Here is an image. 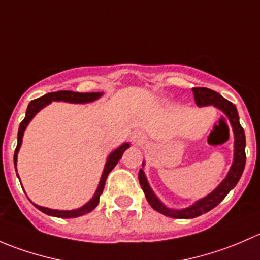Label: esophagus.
Listing matches in <instances>:
<instances>
[{
    "mask_svg": "<svg viewBox=\"0 0 260 260\" xmlns=\"http://www.w3.org/2000/svg\"><path fill=\"white\" fill-rule=\"evenodd\" d=\"M131 141H132L133 145L137 146V145H141V143H145L146 137H145V135H143V133L135 132L132 136H131Z\"/></svg>",
    "mask_w": 260,
    "mask_h": 260,
    "instance_id": "obj_1",
    "label": "esophagus"
}]
</instances>
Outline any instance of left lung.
<instances>
[{"instance_id":"obj_1","label":"left lung","mask_w":260,"mask_h":260,"mask_svg":"<svg viewBox=\"0 0 260 260\" xmlns=\"http://www.w3.org/2000/svg\"><path fill=\"white\" fill-rule=\"evenodd\" d=\"M193 96H195L196 106L198 107H208L214 106L219 111L228 117L230 124H232L233 133H234V158H233L232 167L229 172L225 176V179L217 185L216 188L211 191L209 195L200 200L195 201L192 205L183 209H172L165 205L161 200L156 196L153 190L149 186L148 181L142 169L138 172V180H140L141 187L145 192L147 201L149 205L156 211L166 215V216L175 217V219H192L198 217L205 212L212 210L216 205H219L225 196L237 186L238 181L242 177L244 167H245V133H244L243 127L239 122V114H238L237 107L232 102L226 101L222 95H220L216 91L211 90L208 88H192ZM145 166V162L142 164Z\"/></svg>"}]
</instances>
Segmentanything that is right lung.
<instances>
[{
	"label": "right lung",
	"instance_id": "1",
	"mask_svg": "<svg viewBox=\"0 0 260 260\" xmlns=\"http://www.w3.org/2000/svg\"><path fill=\"white\" fill-rule=\"evenodd\" d=\"M102 95H103V93H101V91H98V93H77V91H72V90H59V91H54V93H48L45 94V95L41 96V98L35 99V101H31L30 104L27 106V109H26L25 118H23L20 127H18L17 147L16 149H15V154H14L15 169H16L17 166L18 151H20V147L22 145L23 132H25V129L27 128L28 123L32 120V118L35 117L41 109L45 108L46 106H49L51 102H67V103H73V104L91 103V102L98 101ZM128 148H129V143L125 142L109 153V156L107 157L106 165H104L103 174H102L101 180H99V183H98V187H96L93 198H91L85 205L81 206V208L74 209V210H56V209H49V208H45V206L36 205V204H34L32 201H31V203H32L34 206H36L39 210L43 211L44 214L50 215V216H55V217H62V219H72V217H78V216H81V215H85L88 214V212L93 211L94 209L96 208V205L99 204V198H101V195L103 193V188H104V185H106V180L107 177H108L109 172L114 169L115 165L118 164V161L122 158L125 149ZM17 177H18V174H17ZM18 179H20V177H18Z\"/></svg>",
	"mask_w": 260,
	"mask_h": 260
}]
</instances>
